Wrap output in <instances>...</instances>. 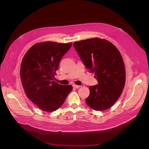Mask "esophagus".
<instances>
[{
  "mask_svg": "<svg viewBox=\"0 0 149 149\" xmlns=\"http://www.w3.org/2000/svg\"><path fill=\"white\" fill-rule=\"evenodd\" d=\"M73 87H74V88H79L81 86H78V85H73Z\"/></svg>",
  "mask_w": 149,
  "mask_h": 149,
  "instance_id": "34e87169",
  "label": "esophagus"
}]
</instances>
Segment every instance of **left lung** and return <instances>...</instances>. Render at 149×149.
I'll return each mask as SVG.
<instances>
[{"mask_svg":"<svg viewBox=\"0 0 149 149\" xmlns=\"http://www.w3.org/2000/svg\"><path fill=\"white\" fill-rule=\"evenodd\" d=\"M84 65L94 73L98 84L90 86L86 104L95 111L109 109L119 99L125 83V68L118 49L104 39L92 38L74 42Z\"/></svg>","mask_w":149,"mask_h":149,"instance_id":"8db88e82","label":"left lung"}]
</instances>
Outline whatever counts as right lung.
Segmentation results:
<instances>
[{"mask_svg": "<svg viewBox=\"0 0 149 149\" xmlns=\"http://www.w3.org/2000/svg\"><path fill=\"white\" fill-rule=\"evenodd\" d=\"M72 44L38 43L29 49L22 59L20 77L24 90L28 98L43 111L57 110L72 90L71 85L54 81L60 61Z\"/></svg>", "mask_w": 149, "mask_h": 149, "instance_id": "right-lung-1", "label": "right lung"}]
</instances>
